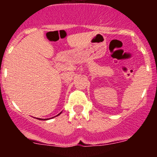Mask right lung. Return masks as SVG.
<instances>
[{
	"label": "right lung",
	"instance_id": "add662e5",
	"mask_svg": "<svg viewBox=\"0 0 157 157\" xmlns=\"http://www.w3.org/2000/svg\"><path fill=\"white\" fill-rule=\"evenodd\" d=\"M59 114H60V113H59ZM59 115H57V116H59ZM40 120H41V119H40Z\"/></svg>",
	"mask_w": 157,
	"mask_h": 157
}]
</instances>
